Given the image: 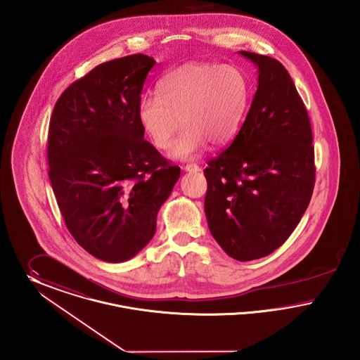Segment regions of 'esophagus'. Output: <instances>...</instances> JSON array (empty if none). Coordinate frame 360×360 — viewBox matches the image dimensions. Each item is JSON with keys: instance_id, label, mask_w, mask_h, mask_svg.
Segmentation results:
<instances>
[{"instance_id": "esophagus-1", "label": "esophagus", "mask_w": 360, "mask_h": 360, "mask_svg": "<svg viewBox=\"0 0 360 360\" xmlns=\"http://www.w3.org/2000/svg\"><path fill=\"white\" fill-rule=\"evenodd\" d=\"M184 171L186 172H199L200 171V167L198 164H187L184 167Z\"/></svg>"}]
</instances>
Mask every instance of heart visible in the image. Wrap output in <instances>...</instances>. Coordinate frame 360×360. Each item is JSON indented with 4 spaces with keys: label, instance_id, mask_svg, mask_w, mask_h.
<instances>
[{
    "label": "heart",
    "instance_id": "obj_1",
    "mask_svg": "<svg viewBox=\"0 0 360 360\" xmlns=\"http://www.w3.org/2000/svg\"><path fill=\"white\" fill-rule=\"evenodd\" d=\"M157 92L141 100L138 119L158 150H167L180 126L186 127L172 146L176 160L196 157L208 142L227 145L241 127L249 100V85L240 69L202 62L167 73Z\"/></svg>",
    "mask_w": 360,
    "mask_h": 360
}]
</instances>
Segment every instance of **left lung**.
I'll return each mask as SVG.
<instances>
[{
    "label": "left lung",
    "mask_w": 360,
    "mask_h": 360,
    "mask_svg": "<svg viewBox=\"0 0 360 360\" xmlns=\"http://www.w3.org/2000/svg\"><path fill=\"white\" fill-rule=\"evenodd\" d=\"M257 68V91L226 150L205 169L208 229L238 262L262 259L290 237L314 188V148L302 98L283 65L240 51Z\"/></svg>",
    "instance_id": "1"
}]
</instances>
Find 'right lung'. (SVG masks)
I'll return each instance as SVG.
<instances>
[{
    "label": "right lung",
    "instance_id": "obj_1",
    "mask_svg": "<svg viewBox=\"0 0 360 360\" xmlns=\"http://www.w3.org/2000/svg\"><path fill=\"white\" fill-rule=\"evenodd\" d=\"M155 65L134 54L96 66L58 98L49 127V176L66 227L96 259L122 263L150 243L180 177L145 141L138 107Z\"/></svg>",
    "mask_w": 360,
    "mask_h": 360
}]
</instances>
